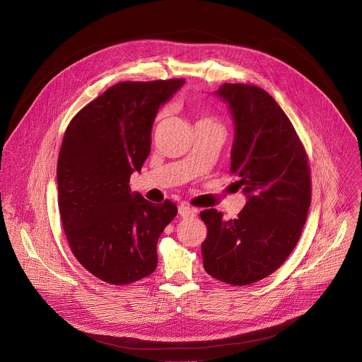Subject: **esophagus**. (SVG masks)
I'll return each instance as SVG.
<instances>
[{
    "mask_svg": "<svg viewBox=\"0 0 362 362\" xmlns=\"http://www.w3.org/2000/svg\"><path fill=\"white\" fill-rule=\"evenodd\" d=\"M179 214L182 216V217H194L196 216V209H192V207H189V206H186V204H180L179 206Z\"/></svg>",
    "mask_w": 362,
    "mask_h": 362,
    "instance_id": "obj_1",
    "label": "esophagus"
}]
</instances>
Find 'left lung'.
Returning <instances> with one entry per match:
<instances>
[{
  "label": "left lung",
  "mask_w": 362,
  "mask_h": 362,
  "mask_svg": "<svg viewBox=\"0 0 362 362\" xmlns=\"http://www.w3.org/2000/svg\"><path fill=\"white\" fill-rule=\"evenodd\" d=\"M227 103L234 124L230 172L247 197L235 218L216 209L200 213L206 273L247 286L274 273L301 235L311 203L305 151L287 115L264 89L224 83L213 92Z\"/></svg>",
  "instance_id": "left-lung-1"
}]
</instances>
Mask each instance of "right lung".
Here are the masks:
<instances>
[{"instance_id": "right-lung-1", "label": "right lung", "mask_w": 362, "mask_h": 362, "mask_svg": "<svg viewBox=\"0 0 362 362\" xmlns=\"http://www.w3.org/2000/svg\"><path fill=\"white\" fill-rule=\"evenodd\" d=\"M185 79L120 82L81 109L59 151L58 206L76 260L109 284H131L156 270V245L177 214L132 192L129 179L151 152L158 110Z\"/></svg>"}]
</instances>
